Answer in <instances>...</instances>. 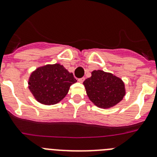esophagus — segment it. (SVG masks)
Masks as SVG:
<instances>
[{"label": "esophagus", "mask_w": 157, "mask_h": 157, "mask_svg": "<svg viewBox=\"0 0 157 157\" xmlns=\"http://www.w3.org/2000/svg\"><path fill=\"white\" fill-rule=\"evenodd\" d=\"M84 80H85V78H78V81L79 82L82 83L83 82H84Z\"/></svg>", "instance_id": "esophagus-1"}]
</instances>
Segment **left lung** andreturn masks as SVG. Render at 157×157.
I'll return each instance as SVG.
<instances>
[{
    "mask_svg": "<svg viewBox=\"0 0 157 157\" xmlns=\"http://www.w3.org/2000/svg\"><path fill=\"white\" fill-rule=\"evenodd\" d=\"M83 82L89 98L96 106L109 109L115 106L125 96L124 83L120 78L103 71H94Z\"/></svg>",
    "mask_w": 157,
    "mask_h": 157,
    "instance_id": "obj_1",
    "label": "left lung"
}]
</instances>
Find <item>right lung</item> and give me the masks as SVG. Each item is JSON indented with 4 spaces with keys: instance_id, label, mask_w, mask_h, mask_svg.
Returning <instances> with one entry per match:
<instances>
[{
    "instance_id": "right-lung-1",
    "label": "right lung",
    "mask_w": 157,
    "mask_h": 157,
    "mask_svg": "<svg viewBox=\"0 0 157 157\" xmlns=\"http://www.w3.org/2000/svg\"><path fill=\"white\" fill-rule=\"evenodd\" d=\"M77 82L63 65H45L32 72L28 85L35 99L43 105H55L64 98L70 86Z\"/></svg>"
}]
</instances>
